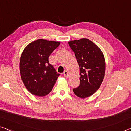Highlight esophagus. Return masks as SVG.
<instances>
[{
	"instance_id": "1",
	"label": "esophagus",
	"mask_w": 131,
	"mask_h": 131,
	"mask_svg": "<svg viewBox=\"0 0 131 131\" xmlns=\"http://www.w3.org/2000/svg\"><path fill=\"white\" fill-rule=\"evenodd\" d=\"M63 74H64V76H65V77H67L68 76V72H67V71H64V73H63Z\"/></svg>"
}]
</instances>
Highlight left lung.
Instances as JSON below:
<instances>
[{"instance_id": "8db88e82", "label": "left lung", "mask_w": 131, "mask_h": 131, "mask_svg": "<svg viewBox=\"0 0 131 131\" xmlns=\"http://www.w3.org/2000/svg\"><path fill=\"white\" fill-rule=\"evenodd\" d=\"M74 52L80 69V85L73 89L78 97L85 98L92 95L103 82L105 71L103 53L99 48L88 39L69 42Z\"/></svg>"}]
</instances>
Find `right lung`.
<instances>
[{
    "label": "right lung",
    "mask_w": 131,
    "mask_h": 131,
    "mask_svg": "<svg viewBox=\"0 0 131 131\" xmlns=\"http://www.w3.org/2000/svg\"><path fill=\"white\" fill-rule=\"evenodd\" d=\"M60 44V42L39 39L28 45L23 51L19 63L21 79L34 95H48L60 75L49 62V55Z\"/></svg>",
    "instance_id": "obj_1"
}]
</instances>
